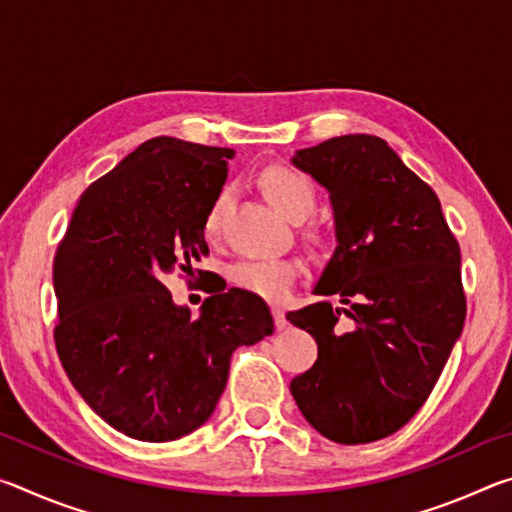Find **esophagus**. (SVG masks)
<instances>
[{
	"label": "esophagus",
	"mask_w": 512,
	"mask_h": 512,
	"mask_svg": "<svg viewBox=\"0 0 512 512\" xmlns=\"http://www.w3.org/2000/svg\"><path fill=\"white\" fill-rule=\"evenodd\" d=\"M273 318H275V327L277 329L287 327V316H284V311L280 307H273Z\"/></svg>",
	"instance_id": "obj_1"
}]
</instances>
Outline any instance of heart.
<instances>
[{"label":"heart","instance_id":"heart-1","mask_svg":"<svg viewBox=\"0 0 512 512\" xmlns=\"http://www.w3.org/2000/svg\"><path fill=\"white\" fill-rule=\"evenodd\" d=\"M259 187L266 196V201L271 203L284 219L298 221L302 216L311 212V207L316 203V192L311 180L305 173L291 167H268L259 176ZM228 201V192H221L214 198L210 210L205 214L203 228L207 235H212L219 223V216ZM309 237L314 241H320L318 230H309ZM300 264L291 257H250L241 259L230 268V280L237 284L239 289L255 293L268 300H280L287 296L293 280L298 277Z\"/></svg>","mask_w":512,"mask_h":512}]
</instances>
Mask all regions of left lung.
Listing matches in <instances>:
<instances>
[{"instance_id":"8db88e82","label":"left lung","mask_w":512,"mask_h":512,"mask_svg":"<svg viewBox=\"0 0 512 512\" xmlns=\"http://www.w3.org/2000/svg\"><path fill=\"white\" fill-rule=\"evenodd\" d=\"M291 162L329 192L336 248L314 293L345 305L287 314L318 343L291 395L325 438L372 443L420 411L463 332L461 248L436 192L381 137H332Z\"/></svg>"}]
</instances>
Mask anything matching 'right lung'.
Instances as JSON below:
<instances>
[{
	"label": "right lung",
	"mask_w": 512,
	"mask_h": 512,
	"mask_svg": "<svg viewBox=\"0 0 512 512\" xmlns=\"http://www.w3.org/2000/svg\"><path fill=\"white\" fill-rule=\"evenodd\" d=\"M232 149L153 137L85 189L54 257L60 363L90 409L135 440L167 443L216 409L239 345L273 334L266 302L214 293L192 318L164 275L210 253L205 214Z\"/></svg>",
	"instance_id": "obj_1"
}]
</instances>
